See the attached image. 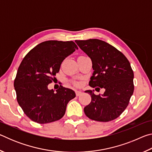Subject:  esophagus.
Instances as JSON below:
<instances>
[{"label":"esophagus","mask_w":152,"mask_h":152,"mask_svg":"<svg viewBox=\"0 0 152 152\" xmlns=\"http://www.w3.org/2000/svg\"><path fill=\"white\" fill-rule=\"evenodd\" d=\"M75 92H76V95L77 96H79L80 95H81L82 93L81 91H76Z\"/></svg>","instance_id":"1"}]
</instances>
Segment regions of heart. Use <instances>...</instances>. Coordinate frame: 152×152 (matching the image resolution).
I'll use <instances>...</instances> for the list:
<instances>
[{
  "mask_svg": "<svg viewBox=\"0 0 152 152\" xmlns=\"http://www.w3.org/2000/svg\"><path fill=\"white\" fill-rule=\"evenodd\" d=\"M75 85H78V84H77V83H75Z\"/></svg>",
  "mask_w": 152,
  "mask_h": 152,
  "instance_id": "heart-1",
  "label": "heart"
}]
</instances>
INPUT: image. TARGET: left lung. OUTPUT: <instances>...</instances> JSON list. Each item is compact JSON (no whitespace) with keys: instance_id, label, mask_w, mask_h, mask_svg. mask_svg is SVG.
Instances as JSON below:
<instances>
[{"instance_id":"obj_1","label":"left lung","mask_w":152,"mask_h":152,"mask_svg":"<svg viewBox=\"0 0 152 152\" xmlns=\"http://www.w3.org/2000/svg\"><path fill=\"white\" fill-rule=\"evenodd\" d=\"M75 42L91 59L94 72L89 85L105 89L104 94L99 95L94 94V91H85L91 94V102L84 107V113L96 121L117 119L128 106L134 91V74L129 61L120 51L104 41L90 39Z\"/></svg>"}]
</instances>
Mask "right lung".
<instances>
[{
	"mask_svg": "<svg viewBox=\"0 0 152 152\" xmlns=\"http://www.w3.org/2000/svg\"><path fill=\"white\" fill-rule=\"evenodd\" d=\"M76 50L78 47L72 41H46L36 45L22 60L14 87L18 103L33 121L45 124L60 119L68 102L76 97L74 91L62 86L56 92L48 88L64 59Z\"/></svg>",
	"mask_w": 152,
	"mask_h": 152,
	"instance_id": "1",
	"label": "right lung"
}]
</instances>
